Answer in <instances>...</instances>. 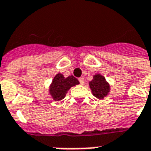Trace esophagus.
<instances>
[{
	"instance_id": "esophagus-1",
	"label": "esophagus",
	"mask_w": 151,
	"mask_h": 151,
	"mask_svg": "<svg viewBox=\"0 0 151 151\" xmlns=\"http://www.w3.org/2000/svg\"><path fill=\"white\" fill-rule=\"evenodd\" d=\"M79 80V82H80L81 85H84V83H85V80H84V78H81L78 79Z\"/></svg>"
}]
</instances>
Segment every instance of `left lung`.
Returning <instances> with one entry per match:
<instances>
[{
    "instance_id": "obj_1",
    "label": "left lung",
    "mask_w": 151,
    "mask_h": 151,
    "mask_svg": "<svg viewBox=\"0 0 151 151\" xmlns=\"http://www.w3.org/2000/svg\"><path fill=\"white\" fill-rule=\"evenodd\" d=\"M89 85L93 96L98 99H104L110 91V85L106 81L104 77L100 74L95 75L93 80L89 82Z\"/></svg>"
}]
</instances>
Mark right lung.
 <instances>
[{
    "mask_svg": "<svg viewBox=\"0 0 151 151\" xmlns=\"http://www.w3.org/2000/svg\"><path fill=\"white\" fill-rule=\"evenodd\" d=\"M79 81L73 76H69L65 78L63 74H57L52 81L50 87V93L55 100H61L65 97L67 92L72 86L78 85Z\"/></svg>",
    "mask_w": 151,
    "mask_h": 151,
    "instance_id": "1",
    "label": "right lung"
}]
</instances>
